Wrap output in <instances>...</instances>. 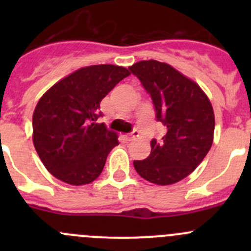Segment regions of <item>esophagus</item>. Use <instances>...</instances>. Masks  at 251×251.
Segmentation results:
<instances>
[{
  "label": "esophagus",
  "mask_w": 251,
  "mask_h": 251,
  "mask_svg": "<svg viewBox=\"0 0 251 251\" xmlns=\"http://www.w3.org/2000/svg\"><path fill=\"white\" fill-rule=\"evenodd\" d=\"M137 136H138V131H137V130H133L132 132L128 133V135H126V136H125V138H126V141L130 142V141L135 140V138L137 137Z\"/></svg>",
  "instance_id": "esophagus-1"
}]
</instances>
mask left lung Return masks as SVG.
Instances as JSON below:
<instances>
[{"instance_id": "8db88e82", "label": "left lung", "mask_w": 251, "mask_h": 251, "mask_svg": "<svg viewBox=\"0 0 251 251\" xmlns=\"http://www.w3.org/2000/svg\"><path fill=\"white\" fill-rule=\"evenodd\" d=\"M128 69L149 93L156 120L166 128L161 140H151L148 158L135 160L133 166L151 183H176L193 173L211 148V103L196 82L166 63L142 60Z\"/></svg>"}]
</instances>
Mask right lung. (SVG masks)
I'll return each mask as SVG.
<instances>
[{
  "instance_id": "right-lung-1",
  "label": "right lung",
  "mask_w": 251,
  "mask_h": 251,
  "mask_svg": "<svg viewBox=\"0 0 251 251\" xmlns=\"http://www.w3.org/2000/svg\"><path fill=\"white\" fill-rule=\"evenodd\" d=\"M130 75L111 64L81 68L53 85L32 115V141L45 168L73 186L95 181L118 136L98 124L100 100Z\"/></svg>"
}]
</instances>
